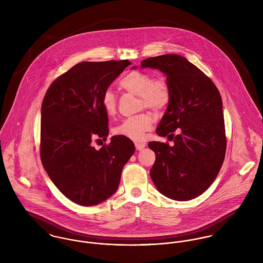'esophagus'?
<instances>
[{
	"mask_svg": "<svg viewBox=\"0 0 263 263\" xmlns=\"http://www.w3.org/2000/svg\"><path fill=\"white\" fill-rule=\"evenodd\" d=\"M136 149L138 151H142L145 147H146V144L144 143H136Z\"/></svg>",
	"mask_w": 263,
	"mask_h": 263,
	"instance_id": "obj_1",
	"label": "esophagus"
}]
</instances>
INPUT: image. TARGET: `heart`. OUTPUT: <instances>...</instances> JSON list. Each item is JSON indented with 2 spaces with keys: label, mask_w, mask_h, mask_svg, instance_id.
<instances>
[{
  "label": "heart",
  "mask_w": 263,
  "mask_h": 263,
  "mask_svg": "<svg viewBox=\"0 0 263 263\" xmlns=\"http://www.w3.org/2000/svg\"><path fill=\"white\" fill-rule=\"evenodd\" d=\"M126 91L140 96L142 106L155 111L162 110L169 102L170 93L163 79H153V76L142 71H133L124 76L119 83ZM101 105L107 115L116 110V98L111 89H106L101 97ZM154 118L150 113L143 112L122 119L115 127L114 134L133 141H143L145 133L152 127Z\"/></svg>",
  "instance_id": "1"
}]
</instances>
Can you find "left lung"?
<instances>
[{
	"instance_id": "obj_1",
	"label": "left lung",
	"mask_w": 263,
	"mask_h": 263,
	"mask_svg": "<svg viewBox=\"0 0 263 263\" xmlns=\"http://www.w3.org/2000/svg\"><path fill=\"white\" fill-rule=\"evenodd\" d=\"M166 76L170 99L156 134L174 142H150L156 161L151 178L160 193L178 201L203 193L217 178L226 154L223 101L212 80L178 54H163L141 63ZM134 66L132 70H136ZM178 135H174L176 129Z\"/></svg>"
}]
</instances>
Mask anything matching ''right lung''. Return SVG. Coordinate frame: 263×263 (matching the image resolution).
Here are the masks:
<instances>
[{"instance_id": "obj_1", "label": "right lung", "mask_w": 263, "mask_h": 263, "mask_svg": "<svg viewBox=\"0 0 263 263\" xmlns=\"http://www.w3.org/2000/svg\"><path fill=\"white\" fill-rule=\"evenodd\" d=\"M129 65L128 60L79 63L43 98L41 162L53 184L77 204L96 205L113 195L136 150L121 136H113L99 150L92 146L94 140H106L109 132L102 94Z\"/></svg>"}]
</instances>
